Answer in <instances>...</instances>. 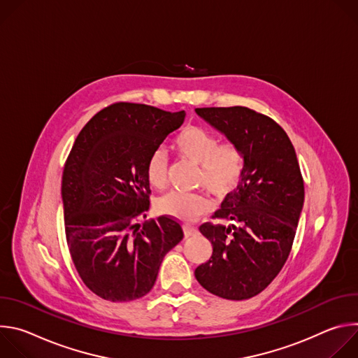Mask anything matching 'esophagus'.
Segmentation results:
<instances>
[{
	"instance_id": "1",
	"label": "esophagus",
	"mask_w": 358,
	"mask_h": 358,
	"mask_svg": "<svg viewBox=\"0 0 358 358\" xmlns=\"http://www.w3.org/2000/svg\"><path fill=\"white\" fill-rule=\"evenodd\" d=\"M184 235L188 238V236H195L198 234V229L195 227H191V225H184Z\"/></svg>"
}]
</instances>
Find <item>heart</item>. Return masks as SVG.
<instances>
[{"label":"heart","instance_id":"b5f03b06","mask_svg":"<svg viewBox=\"0 0 358 358\" xmlns=\"http://www.w3.org/2000/svg\"><path fill=\"white\" fill-rule=\"evenodd\" d=\"M173 145L181 159L199 166L198 185L206 187L215 196H227L241 184L245 173V156L235 143H220L218 136L213 131L199 126H187L176 137ZM145 171L152 187L157 189L167 187V159L163 150L151 152ZM210 208L211 201L202 192H173L157 203L160 214L182 222L195 221L206 215Z\"/></svg>","mask_w":358,"mask_h":358}]
</instances>
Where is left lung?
<instances>
[{"label": "left lung", "mask_w": 358, "mask_h": 358, "mask_svg": "<svg viewBox=\"0 0 358 358\" xmlns=\"http://www.w3.org/2000/svg\"><path fill=\"white\" fill-rule=\"evenodd\" d=\"M195 112L239 145L245 156L241 184L213 215L234 224L199 227L213 243V257L195 269V278L222 299H250L271 285L292 250L304 201L296 151L273 119L249 108Z\"/></svg>", "instance_id": "left-lung-1"}]
</instances>
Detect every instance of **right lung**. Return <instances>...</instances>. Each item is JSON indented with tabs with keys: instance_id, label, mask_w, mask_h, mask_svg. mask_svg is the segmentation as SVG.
Here are the masks:
<instances>
[{
	"instance_id": "right-lung-1",
	"label": "right lung",
	"mask_w": 358,
	"mask_h": 358,
	"mask_svg": "<svg viewBox=\"0 0 358 358\" xmlns=\"http://www.w3.org/2000/svg\"><path fill=\"white\" fill-rule=\"evenodd\" d=\"M185 112L119 101L80 130L65 163V234L83 283L109 301L145 296L166 255L184 238L174 218L143 225L150 208L147 162Z\"/></svg>"
}]
</instances>
